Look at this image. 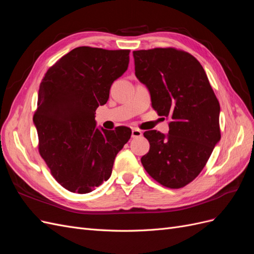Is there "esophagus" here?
Instances as JSON below:
<instances>
[{
	"mask_svg": "<svg viewBox=\"0 0 254 254\" xmlns=\"http://www.w3.org/2000/svg\"><path fill=\"white\" fill-rule=\"evenodd\" d=\"M142 131L140 129H136V128H134V129H132V131H131V136L132 137H140V136H142Z\"/></svg>",
	"mask_w": 254,
	"mask_h": 254,
	"instance_id": "obj_1",
	"label": "esophagus"
}]
</instances>
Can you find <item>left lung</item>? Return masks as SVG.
I'll list each match as a JSON object with an SVG mask.
<instances>
[{
	"instance_id": "left-lung-1",
	"label": "left lung",
	"mask_w": 254,
	"mask_h": 254,
	"mask_svg": "<svg viewBox=\"0 0 254 254\" xmlns=\"http://www.w3.org/2000/svg\"><path fill=\"white\" fill-rule=\"evenodd\" d=\"M135 76L147 87L152 108L170 118L168 133L145 131V171L162 186L180 189L200 174L220 140V106L200 63L174 48L133 52Z\"/></svg>"
}]
</instances>
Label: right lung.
Wrapping results in <instances>:
<instances>
[{
  "label": "right lung",
  "mask_w": 254,
  "mask_h": 254,
  "mask_svg": "<svg viewBox=\"0 0 254 254\" xmlns=\"http://www.w3.org/2000/svg\"><path fill=\"white\" fill-rule=\"evenodd\" d=\"M129 50L79 47L61 57L43 77L34 124L39 152L65 190L87 194L111 176L114 159L131 129L98 128L95 110L109 98L111 84L124 74Z\"/></svg>",
  "instance_id": "1"
}]
</instances>
